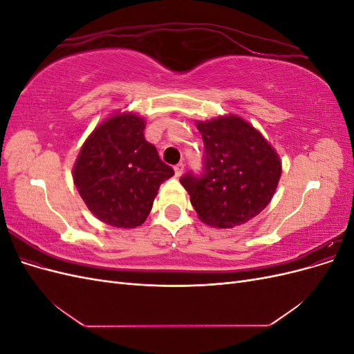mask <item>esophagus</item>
<instances>
[{
    "mask_svg": "<svg viewBox=\"0 0 354 354\" xmlns=\"http://www.w3.org/2000/svg\"><path fill=\"white\" fill-rule=\"evenodd\" d=\"M183 169H185V164H177V165L174 167L176 177H180L181 174H183Z\"/></svg>",
    "mask_w": 354,
    "mask_h": 354,
    "instance_id": "esophagus-1",
    "label": "esophagus"
}]
</instances>
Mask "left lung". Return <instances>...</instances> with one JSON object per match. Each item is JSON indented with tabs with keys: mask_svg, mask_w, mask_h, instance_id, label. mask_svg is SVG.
<instances>
[{
	"mask_svg": "<svg viewBox=\"0 0 354 354\" xmlns=\"http://www.w3.org/2000/svg\"><path fill=\"white\" fill-rule=\"evenodd\" d=\"M196 127L205 147L203 171L185 174L180 183L208 226H241L272 201L282 173L281 159L261 133L236 115Z\"/></svg>",
	"mask_w": 354,
	"mask_h": 354,
	"instance_id": "8db88e82",
	"label": "left lung"
}]
</instances>
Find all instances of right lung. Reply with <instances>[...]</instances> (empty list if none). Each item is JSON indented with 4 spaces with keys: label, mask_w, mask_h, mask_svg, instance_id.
<instances>
[{
    "label": "right lung",
    "mask_w": 354,
    "mask_h": 354,
    "mask_svg": "<svg viewBox=\"0 0 354 354\" xmlns=\"http://www.w3.org/2000/svg\"><path fill=\"white\" fill-rule=\"evenodd\" d=\"M143 131V118L116 113L91 133L75 162L73 183L81 198L109 226L143 224L160 183L174 176Z\"/></svg>",
    "instance_id": "right-lung-1"
}]
</instances>
